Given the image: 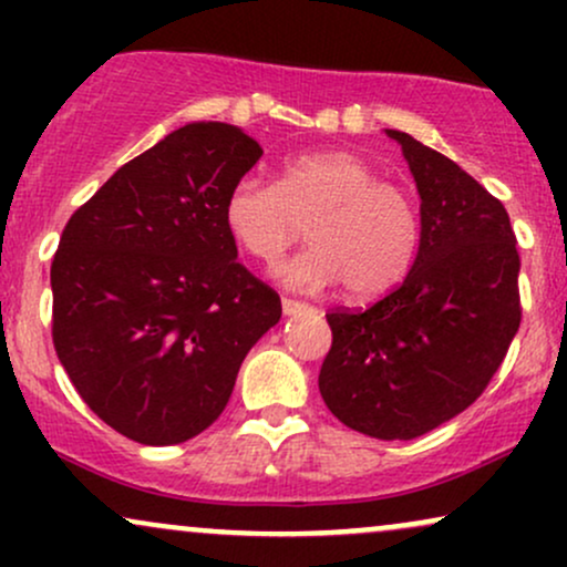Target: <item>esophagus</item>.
<instances>
[{
	"label": "esophagus",
	"mask_w": 567,
	"mask_h": 567,
	"mask_svg": "<svg viewBox=\"0 0 567 567\" xmlns=\"http://www.w3.org/2000/svg\"><path fill=\"white\" fill-rule=\"evenodd\" d=\"M309 309L303 301H292V298H282V315L292 317V315H301V311Z\"/></svg>",
	"instance_id": "1"
}]
</instances>
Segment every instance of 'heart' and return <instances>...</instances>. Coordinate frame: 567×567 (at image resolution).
<instances>
[{
    "label": "heart",
    "mask_w": 567,
    "mask_h": 567,
    "mask_svg": "<svg viewBox=\"0 0 567 567\" xmlns=\"http://www.w3.org/2000/svg\"><path fill=\"white\" fill-rule=\"evenodd\" d=\"M226 231L247 256L275 264L309 224V250L277 269L292 288L343 282L351 298H379L413 269L421 216L402 186L349 152H303L282 162L279 181L237 178L224 199Z\"/></svg>",
    "instance_id": "obj_1"
}]
</instances>
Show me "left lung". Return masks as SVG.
<instances>
[{"mask_svg":"<svg viewBox=\"0 0 567 567\" xmlns=\"http://www.w3.org/2000/svg\"><path fill=\"white\" fill-rule=\"evenodd\" d=\"M421 197V247L400 288L330 311L320 394L375 440L432 432L485 392L519 328V256L504 205L445 154L400 130Z\"/></svg>","mask_w":567,"mask_h":567,"instance_id":"left-lung-1","label":"left lung"}]
</instances>
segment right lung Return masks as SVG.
<instances>
[{"instance_id":"right-lung-1","label":"right lung","mask_w":567,"mask_h":567,"mask_svg":"<svg viewBox=\"0 0 567 567\" xmlns=\"http://www.w3.org/2000/svg\"><path fill=\"white\" fill-rule=\"evenodd\" d=\"M261 154L245 130L192 122L122 165L61 234L58 360L97 419L141 445L205 432L282 317L224 224L226 194Z\"/></svg>"}]
</instances>
